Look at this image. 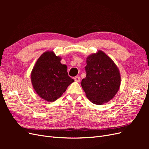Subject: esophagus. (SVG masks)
Instances as JSON below:
<instances>
[{
  "label": "esophagus",
  "instance_id": "obj_1",
  "mask_svg": "<svg viewBox=\"0 0 149 149\" xmlns=\"http://www.w3.org/2000/svg\"><path fill=\"white\" fill-rule=\"evenodd\" d=\"M74 79L76 82H79L81 78H80L79 76H76V77L74 78Z\"/></svg>",
  "mask_w": 149,
  "mask_h": 149
}]
</instances>
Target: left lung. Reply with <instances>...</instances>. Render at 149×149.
Listing matches in <instances>:
<instances>
[{"instance_id": "8db88e82", "label": "left lung", "mask_w": 149, "mask_h": 149, "mask_svg": "<svg viewBox=\"0 0 149 149\" xmlns=\"http://www.w3.org/2000/svg\"><path fill=\"white\" fill-rule=\"evenodd\" d=\"M86 64V76L81 83L86 96L97 105L109 101L118 93L120 85L118 66L101 50L87 57Z\"/></svg>"}]
</instances>
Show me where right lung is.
<instances>
[{
	"label": "right lung",
	"mask_w": 149,
	"mask_h": 149,
	"mask_svg": "<svg viewBox=\"0 0 149 149\" xmlns=\"http://www.w3.org/2000/svg\"><path fill=\"white\" fill-rule=\"evenodd\" d=\"M53 52H46L40 56L31 73V81L38 95L48 102L61 96L74 81L67 72V66Z\"/></svg>",
	"instance_id": "add662e5"
}]
</instances>
